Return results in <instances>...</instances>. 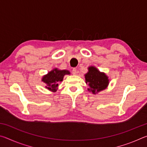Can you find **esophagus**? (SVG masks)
Wrapping results in <instances>:
<instances>
[{
    "mask_svg": "<svg viewBox=\"0 0 147 147\" xmlns=\"http://www.w3.org/2000/svg\"><path fill=\"white\" fill-rule=\"evenodd\" d=\"M77 70L76 69H73V71H72V73H73V74H74V75H76V74H77Z\"/></svg>",
    "mask_w": 147,
    "mask_h": 147,
    "instance_id": "34e87169",
    "label": "esophagus"
}]
</instances>
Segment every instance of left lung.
<instances>
[{
  "instance_id": "1",
  "label": "left lung",
  "mask_w": 147,
  "mask_h": 147,
  "mask_svg": "<svg viewBox=\"0 0 147 147\" xmlns=\"http://www.w3.org/2000/svg\"><path fill=\"white\" fill-rule=\"evenodd\" d=\"M88 69V73L84 74V76L89 92L95 94L108 88L109 79L106 73L100 72L94 66H89Z\"/></svg>"
}]
</instances>
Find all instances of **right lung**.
<instances>
[{
    "label": "right lung",
    "instance_id": "right-lung-1",
    "mask_svg": "<svg viewBox=\"0 0 147 147\" xmlns=\"http://www.w3.org/2000/svg\"><path fill=\"white\" fill-rule=\"evenodd\" d=\"M68 70H60L54 68L45 75L43 76L41 81L45 84V88L52 92H56L58 88V84L63 81V77L66 74H70Z\"/></svg>",
    "mask_w": 147,
    "mask_h": 147
}]
</instances>
